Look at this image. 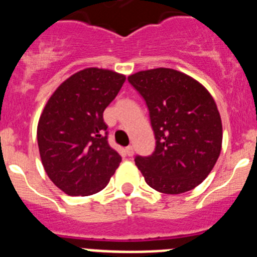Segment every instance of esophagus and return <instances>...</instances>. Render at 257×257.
<instances>
[{"instance_id":"esophagus-1","label":"esophagus","mask_w":257,"mask_h":257,"mask_svg":"<svg viewBox=\"0 0 257 257\" xmlns=\"http://www.w3.org/2000/svg\"><path fill=\"white\" fill-rule=\"evenodd\" d=\"M125 153H126V155H128V156L133 155V154H135V149H133V146H128V147H126Z\"/></svg>"}]
</instances>
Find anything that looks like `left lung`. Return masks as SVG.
<instances>
[{
  "mask_svg": "<svg viewBox=\"0 0 257 257\" xmlns=\"http://www.w3.org/2000/svg\"><path fill=\"white\" fill-rule=\"evenodd\" d=\"M128 81L146 102L156 140L151 155L135 159L146 184L164 194L198 186L221 151V117L212 95L193 77L171 68L141 71Z\"/></svg>",
  "mask_w": 257,
  "mask_h": 257,
  "instance_id": "1",
  "label": "left lung"
}]
</instances>
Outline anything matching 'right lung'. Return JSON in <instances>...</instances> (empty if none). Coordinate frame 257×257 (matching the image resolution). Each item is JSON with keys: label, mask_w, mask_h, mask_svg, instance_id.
I'll return each instance as SVG.
<instances>
[{"label": "right lung", "mask_w": 257, "mask_h": 257, "mask_svg": "<svg viewBox=\"0 0 257 257\" xmlns=\"http://www.w3.org/2000/svg\"><path fill=\"white\" fill-rule=\"evenodd\" d=\"M125 76L85 68L62 82L49 98L37 125L42 166L49 178L71 196L91 195L110 181L121 156L107 141L103 111Z\"/></svg>", "instance_id": "add662e5"}]
</instances>
